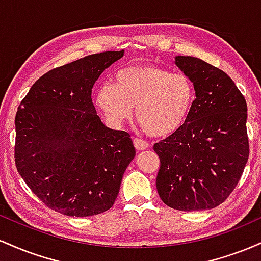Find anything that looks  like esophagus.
Returning a JSON list of instances; mask_svg holds the SVG:
<instances>
[{
    "label": "esophagus",
    "instance_id": "obj_1",
    "mask_svg": "<svg viewBox=\"0 0 261 261\" xmlns=\"http://www.w3.org/2000/svg\"><path fill=\"white\" fill-rule=\"evenodd\" d=\"M134 146L137 151H143V149H147L148 148V143L146 141H142L140 139H135L134 140Z\"/></svg>",
    "mask_w": 261,
    "mask_h": 261
}]
</instances>
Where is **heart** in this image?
<instances>
[{
  "label": "heart",
  "instance_id": "obj_1",
  "mask_svg": "<svg viewBox=\"0 0 261 261\" xmlns=\"http://www.w3.org/2000/svg\"><path fill=\"white\" fill-rule=\"evenodd\" d=\"M195 101V87L182 73H170L154 65L121 68L113 83L100 86L95 103L113 126L133 115L152 137H167L184 126Z\"/></svg>",
  "mask_w": 261,
  "mask_h": 261
}]
</instances>
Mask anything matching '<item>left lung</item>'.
<instances>
[{"label": "left lung", "mask_w": 261, "mask_h": 261, "mask_svg": "<svg viewBox=\"0 0 261 261\" xmlns=\"http://www.w3.org/2000/svg\"><path fill=\"white\" fill-rule=\"evenodd\" d=\"M174 64L195 87L187 122L154 143L161 161L157 191L179 211H202L222 203L238 184L249 157L247 101L228 74L193 56Z\"/></svg>", "instance_id": "left-lung-1"}]
</instances>
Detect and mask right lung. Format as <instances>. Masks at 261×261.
Masks as SVG:
<instances>
[{
	"label": "right lung",
	"mask_w": 261,
	"mask_h": 261,
	"mask_svg": "<svg viewBox=\"0 0 261 261\" xmlns=\"http://www.w3.org/2000/svg\"><path fill=\"white\" fill-rule=\"evenodd\" d=\"M124 54H93L49 71L18 107V173L47 207L66 216L112 207L136 154L130 135L107 127L92 101L94 83Z\"/></svg>",
	"instance_id": "1"
}]
</instances>
